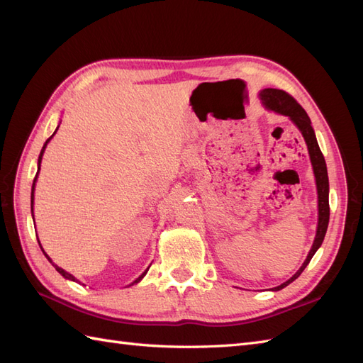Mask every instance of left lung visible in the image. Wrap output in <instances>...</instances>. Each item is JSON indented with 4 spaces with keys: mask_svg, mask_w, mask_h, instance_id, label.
Listing matches in <instances>:
<instances>
[{
    "mask_svg": "<svg viewBox=\"0 0 363 363\" xmlns=\"http://www.w3.org/2000/svg\"><path fill=\"white\" fill-rule=\"evenodd\" d=\"M259 98L262 101V106L265 107L267 111L288 116L294 123V125L300 130V133L303 135L307 145V151H309V157H311L312 169L315 175L316 194H318V225H316V235L313 239V244L300 269L296 271L289 280L281 283L280 286L271 289V291H280L300 277V274L304 271L307 265H309L311 259L323 244L327 227H328V218H330V207H328V175H327V164H325L323 152L320 150V145H318L311 118L307 116L304 108L296 103L291 95H288L286 92L280 89H271V87H268V89H262L259 92Z\"/></svg>",
    "mask_w": 363,
    "mask_h": 363,
    "instance_id": "obj_1",
    "label": "left lung"
}]
</instances>
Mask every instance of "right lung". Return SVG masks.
<instances>
[{
	"label": "right lung",
	"instance_id": "1",
	"mask_svg": "<svg viewBox=\"0 0 363 363\" xmlns=\"http://www.w3.org/2000/svg\"><path fill=\"white\" fill-rule=\"evenodd\" d=\"M59 125H60V123H59ZM59 125L56 127V130H54V133L47 139V142H45V144H43V147H42V150H40V155H39V159H38V172H36V177H35V180H33V186H31V216H33V223H35V212H33V206H35V189H36V182H38V175H39V171H40V162H42V157H43V152H45V148H47V145L50 144V140L52 139V136L54 135H56L57 133V130H59ZM38 236V235H36ZM38 242H39V247H40V250H42V252H43V255H45V257L50 260V263H51V265L54 267V268H56V271L60 274V276H63L65 279H67V280H71V281H79V280H77L74 276H72V274H69L68 271H65L63 268H60V267H57L56 265V263H54L52 260H51V257L47 255V252H45V250H43L42 248V245H40V240L38 239ZM151 267V265H150ZM150 267L144 271V272H142L140 274V276L135 280V281H131L130 284H128V286H133V284H136V283H139L142 279H144L145 276H147V272H148V269H150ZM83 286H84V284H83Z\"/></svg>",
	"mask_w": 363,
	"mask_h": 363
}]
</instances>
